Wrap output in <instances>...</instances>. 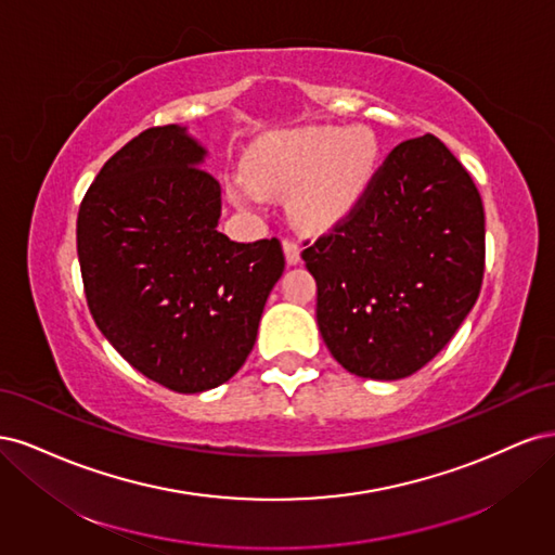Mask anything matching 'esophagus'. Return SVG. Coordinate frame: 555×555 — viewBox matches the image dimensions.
Instances as JSON below:
<instances>
[{"label":"esophagus","instance_id":"1","mask_svg":"<svg viewBox=\"0 0 555 555\" xmlns=\"http://www.w3.org/2000/svg\"><path fill=\"white\" fill-rule=\"evenodd\" d=\"M282 249H284V257H287L289 266H296L300 261V247L296 241H282Z\"/></svg>","mask_w":555,"mask_h":555}]
</instances>
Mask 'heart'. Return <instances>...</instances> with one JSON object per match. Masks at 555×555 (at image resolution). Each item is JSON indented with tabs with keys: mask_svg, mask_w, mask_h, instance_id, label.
<instances>
[{
	"mask_svg": "<svg viewBox=\"0 0 555 555\" xmlns=\"http://www.w3.org/2000/svg\"><path fill=\"white\" fill-rule=\"evenodd\" d=\"M379 143L367 127H304L266 141L247 171L261 190L289 192V212L300 227H326L357 204L373 180ZM233 204L255 210L259 192L245 178L231 180Z\"/></svg>",
	"mask_w": 555,
	"mask_h": 555,
	"instance_id": "obj_1",
	"label": "heart"
}]
</instances>
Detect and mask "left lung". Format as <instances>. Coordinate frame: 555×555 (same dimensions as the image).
Segmentation results:
<instances>
[{
    "label": "left lung",
    "mask_w": 555,
    "mask_h": 555,
    "mask_svg": "<svg viewBox=\"0 0 555 555\" xmlns=\"http://www.w3.org/2000/svg\"><path fill=\"white\" fill-rule=\"evenodd\" d=\"M300 257L317 280V324L333 359L359 377H410L477 304L481 196L433 133L402 141L345 220Z\"/></svg>",
    "instance_id": "8db88e82"
}]
</instances>
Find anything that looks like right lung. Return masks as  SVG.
I'll return each mask as SVG.
<instances>
[{
  "instance_id": "add662e5",
  "label": "right lung",
  "mask_w": 555,
  "mask_h": 555,
  "mask_svg": "<svg viewBox=\"0 0 555 555\" xmlns=\"http://www.w3.org/2000/svg\"><path fill=\"white\" fill-rule=\"evenodd\" d=\"M188 127H153L104 164L82 198L78 261L94 322L127 363L178 393L241 371L284 271L278 238L217 231L222 188Z\"/></svg>"
}]
</instances>
